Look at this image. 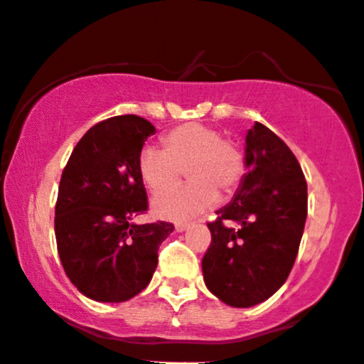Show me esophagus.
Segmentation results:
<instances>
[{
  "label": "esophagus",
  "instance_id": "1",
  "mask_svg": "<svg viewBox=\"0 0 364 364\" xmlns=\"http://www.w3.org/2000/svg\"><path fill=\"white\" fill-rule=\"evenodd\" d=\"M188 227H190L188 222H178L174 225V229H176V232H183V230H186Z\"/></svg>",
  "mask_w": 364,
  "mask_h": 364
}]
</instances>
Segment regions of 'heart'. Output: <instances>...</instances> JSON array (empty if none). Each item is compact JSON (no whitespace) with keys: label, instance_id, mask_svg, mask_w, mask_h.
<instances>
[{"label":"heart","instance_id":"heart-1","mask_svg":"<svg viewBox=\"0 0 364 364\" xmlns=\"http://www.w3.org/2000/svg\"><path fill=\"white\" fill-rule=\"evenodd\" d=\"M139 176L153 193L178 185L183 171L192 183L156 196L153 211L161 218L181 220L199 215L216 203V192L230 196L240 185L245 160L222 134L200 123H186L165 137V149L146 146L139 155Z\"/></svg>","mask_w":364,"mask_h":364}]
</instances>
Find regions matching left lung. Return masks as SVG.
Returning <instances> with one entry per match:
<instances>
[{
  "label": "left lung",
  "instance_id": "left-lung-1",
  "mask_svg": "<svg viewBox=\"0 0 364 364\" xmlns=\"http://www.w3.org/2000/svg\"><path fill=\"white\" fill-rule=\"evenodd\" d=\"M245 142L247 172L208 223L211 245L203 259L205 287L234 308L255 306L285 284L308 211L306 181L289 146L260 123Z\"/></svg>",
  "mask_w": 364,
  "mask_h": 364
}]
</instances>
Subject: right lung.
Instances as JSON below:
<instances>
[{
    "label": "right lung",
    "mask_w": 364,
    "mask_h": 364,
    "mask_svg": "<svg viewBox=\"0 0 364 364\" xmlns=\"http://www.w3.org/2000/svg\"><path fill=\"white\" fill-rule=\"evenodd\" d=\"M155 127L135 114L95 124L73 148L58 190L56 232L61 264L80 294L123 303L144 291L172 223L137 225L148 209L137 161Z\"/></svg>",
    "instance_id": "add662e5"
}]
</instances>
